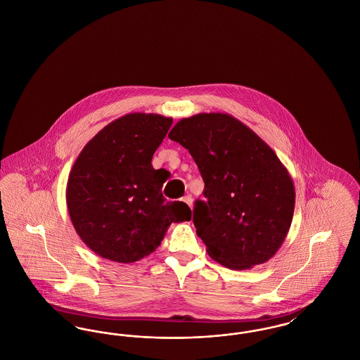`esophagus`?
<instances>
[{"label": "esophagus", "mask_w": 360, "mask_h": 360, "mask_svg": "<svg viewBox=\"0 0 360 360\" xmlns=\"http://www.w3.org/2000/svg\"><path fill=\"white\" fill-rule=\"evenodd\" d=\"M182 201H184L186 205L190 206V207L193 206V198H191V195H188V194L182 198Z\"/></svg>", "instance_id": "34e87169"}]
</instances>
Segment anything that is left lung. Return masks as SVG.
Instances as JSON below:
<instances>
[{
    "instance_id": "left-lung-1",
    "label": "left lung",
    "mask_w": 360,
    "mask_h": 360,
    "mask_svg": "<svg viewBox=\"0 0 360 360\" xmlns=\"http://www.w3.org/2000/svg\"><path fill=\"white\" fill-rule=\"evenodd\" d=\"M169 137L188 150L205 182L193 223L207 255L232 270L274 257L290 229L295 190L271 147L226 113H198Z\"/></svg>"
}]
</instances>
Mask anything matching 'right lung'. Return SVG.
Wrapping results in <instances>:
<instances>
[{"label":"right lung","instance_id":"1","mask_svg":"<svg viewBox=\"0 0 360 360\" xmlns=\"http://www.w3.org/2000/svg\"><path fill=\"white\" fill-rule=\"evenodd\" d=\"M172 117L129 113L112 121L78 155L66 201L77 233L97 255L134 263L158 248L172 223L190 221L185 202L162 194L166 176L151 165Z\"/></svg>","mask_w":360,"mask_h":360}]
</instances>
